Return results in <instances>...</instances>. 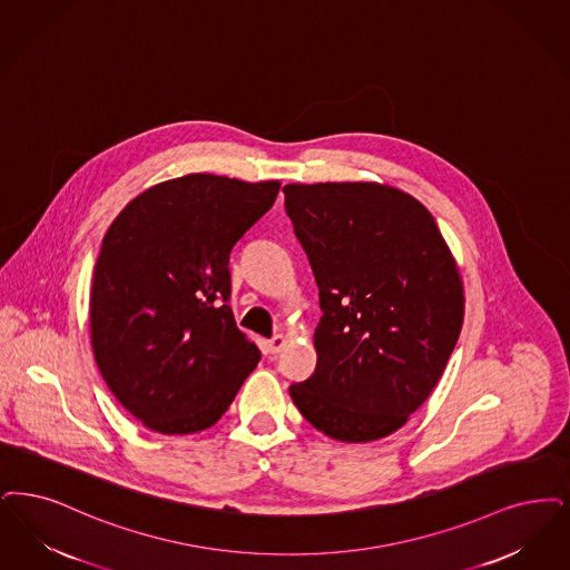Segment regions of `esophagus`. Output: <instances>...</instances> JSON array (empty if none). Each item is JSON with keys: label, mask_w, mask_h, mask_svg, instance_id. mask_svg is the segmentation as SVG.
<instances>
[{"label": "esophagus", "mask_w": 570, "mask_h": 570, "mask_svg": "<svg viewBox=\"0 0 570 570\" xmlns=\"http://www.w3.org/2000/svg\"><path fill=\"white\" fill-rule=\"evenodd\" d=\"M288 343V337L286 335H275L274 340H269L267 345H269V350H272V354H277V352H282L284 350V345Z\"/></svg>", "instance_id": "esophagus-1"}]
</instances>
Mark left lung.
Wrapping results in <instances>:
<instances>
[{
  "label": "left lung",
  "mask_w": 570,
  "mask_h": 570,
  "mask_svg": "<svg viewBox=\"0 0 570 570\" xmlns=\"http://www.w3.org/2000/svg\"><path fill=\"white\" fill-rule=\"evenodd\" d=\"M324 316L316 373L291 386L320 433L368 443L431 396L464 320V286L433 214L380 183L286 184Z\"/></svg>",
  "instance_id": "1"
}]
</instances>
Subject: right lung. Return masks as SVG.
Masks as SVG:
<instances>
[{"mask_svg": "<svg viewBox=\"0 0 570 570\" xmlns=\"http://www.w3.org/2000/svg\"><path fill=\"white\" fill-rule=\"evenodd\" d=\"M277 193V180L186 174L139 193L108 228L92 274V356L146 429L214 426L258 365L227 305L228 252Z\"/></svg>", "mask_w": 570, "mask_h": 570, "instance_id": "add662e5", "label": "right lung"}]
</instances>
